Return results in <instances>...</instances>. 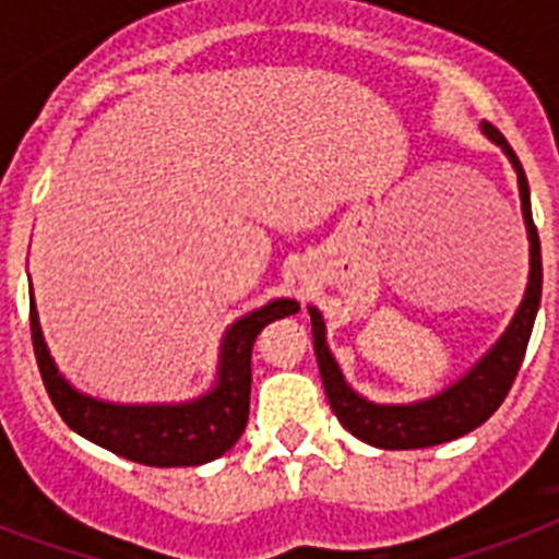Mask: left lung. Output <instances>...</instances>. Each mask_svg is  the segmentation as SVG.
Listing matches in <instances>:
<instances>
[{
	"instance_id": "8db88e82",
	"label": "left lung",
	"mask_w": 559,
	"mask_h": 559,
	"mask_svg": "<svg viewBox=\"0 0 559 559\" xmlns=\"http://www.w3.org/2000/svg\"><path fill=\"white\" fill-rule=\"evenodd\" d=\"M483 131L497 146H502V152L508 154V160L514 163L516 180H520V198H523L525 229H528L531 240L528 289H525V298L520 304V310H516L511 326L502 333L500 342L488 350V356L465 379H460L456 384L442 390L439 396L416 402V405H373V402H367V399H361L358 393H353L347 388L342 370L335 365V358L326 350L324 321H321L319 310L310 307L312 347H316V358H319L321 382H324L330 407H333L338 421L350 430L353 437L367 444H376V448H384V451L430 448V444L451 442V439H460L465 433H471L474 428H479L506 402L508 390L514 384L516 373H520V365H523L525 358L531 326H534V319H537L539 295H543L539 235L537 226H534V217H531L528 180H525L523 163L514 154V148L508 146V140L502 138L497 126L483 122Z\"/></svg>"
}]
</instances>
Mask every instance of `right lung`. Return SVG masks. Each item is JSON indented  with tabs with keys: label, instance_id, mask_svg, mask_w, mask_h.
<instances>
[{
	"label": "right lung",
	"instance_id": "right-lung-1",
	"mask_svg": "<svg viewBox=\"0 0 559 559\" xmlns=\"http://www.w3.org/2000/svg\"><path fill=\"white\" fill-rule=\"evenodd\" d=\"M298 312L289 298L266 304L229 326L221 350L215 390L186 405H108L76 393L57 373L39 333L31 301V342L43 384L57 413L71 430L99 448L152 468L203 465L224 456L240 439L249 419V384H252V347L270 321Z\"/></svg>",
	"mask_w": 559,
	"mask_h": 559
}]
</instances>
